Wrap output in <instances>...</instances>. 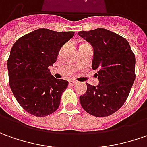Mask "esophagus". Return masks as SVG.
Segmentation results:
<instances>
[{
	"mask_svg": "<svg viewBox=\"0 0 147 147\" xmlns=\"http://www.w3.org/2000/svg\"><path fill=\"white\" fill-rule=\"evenodd\" d=\"M69 83H70V84H71V85H75V84H77V81H76V80H71L69 81Z\"/></svg>",
	"mask_w": 147,
	"mask_h": 147,
	"instance_id": "esophagus-1",
	"label": "esophagus"
}]
</instances>
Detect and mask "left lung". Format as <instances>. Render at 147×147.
I'll list each match as a JSON object with an SVG mask.
<instances>
[{
    "label": "left lung",
    "instance_id": "8db88e82",
    "mask_svg": "<svg viewBox=\"0 0 147 147\" xmlns=\"http://www.w3.org/2000/svg\"><path fill=\"white\" fill-rule=\"evenodd\" d=\"M78 35L94 48L92 68L98 71L99 84H87L80 97L84 110L96 117L117 111L125 102L135 80V55L128 40L104 28L81 31Z\"/></svg>",
    "mask_w": 147,
    "mask_h": 147
}]
</instances>
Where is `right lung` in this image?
<instances>
[{
  "mask_svg": "<svg viewBox=\"0 0 147 147\" xmlns=\"http://www.w3.org/2000/svg\"><path fill=\"white\" fill-rule=\"evenodd\" d=\"M74 35L40 28L13 44L7 61L9 82L16 100L28 113L43 117L58 108L68 81L54 78L49 67Z\"/></svg>",
  "mask_w": 147,
  "mask_h": 147,
  "instance_id": "obj_1",
  "label": "right lung"
}]
</instances>
